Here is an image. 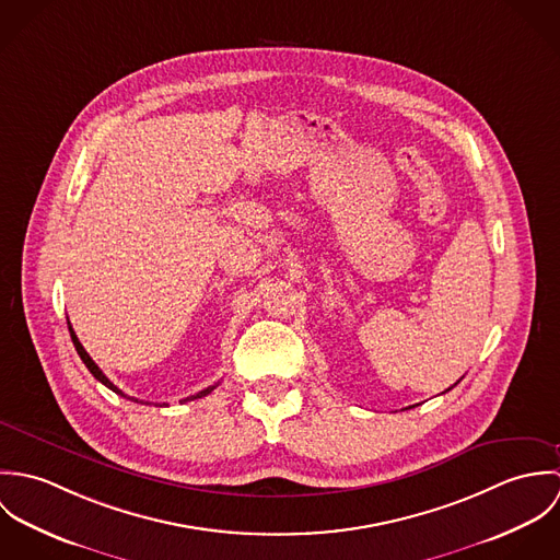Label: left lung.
Segmentation results:
<instances>
[{
  "mask_svg": "<svg viewBox=\"0 0 560 560\" xmlns=\"http://www.w3.org/2000/svg\"><path fill=\"white\" fill-rule=\"evenodd\" d=\"M448 390H451V388H448Z\"/></svg>",
  "mask_w": 560,
  "mask_h": 560,
  "instance_id": "1",
  "label": "left lung"
}]
</instances>
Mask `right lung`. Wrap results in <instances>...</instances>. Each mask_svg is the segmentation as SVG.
<instances>
[{
	"label": "right lung",
	"mask_w": 560,
	"mask_h": 560,
	"mask_svg": "<svg viewBox=\"0 0 560 560\" xmlns=\"http://www.w3.org/2000/svg\"><path fill=\"white\" fill-rule=\"evenodd\" d=\"M69 331H71V338H73V345H75V349H78V353H80L81 362H83V364H85V366H88V371H90V373H92V375H94V380H98V382H101V384H103V386H107V388H109V390H114V393H116V395H120V397H125V399L136 400V402H144V400H138V399H133V397H127V395H125V393H122V390H118V388H116V386H114V384H112V382H109V380H107V377H105V373H103V371H101V369H98V366H96V364H94V360H92V358H90V355H88V351H85V349H83V345H81L80 338H78V334H75V331H73V327H71V323H69ZM213 388H215V386H209V388H207V390H200V393H198V395H194V397H187V399H185V400L202 399V397H207V395H209V393H211V390H213ZM147 405H149V402H147Z\"/></svg>",
	"instance_id": "add662e5"
}]
</instances>
